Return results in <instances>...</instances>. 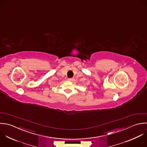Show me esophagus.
I'll return each mask as SVG.
<instances>
[{
    "label": "esophagus",
    "instance_id": "1",
    "mask_svg": "<svg viewBox=\"0 0 147 147\" xmlns=\"http://www.w3.org/2000/svg\"><path fill=\"white\" fill-rule=\"evenodd\" d=\"M68 80H69V81L72 82V81H73V80H74V79H73L72 78H69V79H68Z\"/></svg>",
    "mask_w": 147,
    "mask_h": 147
}]
</instances>
